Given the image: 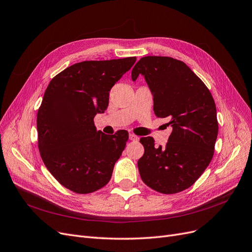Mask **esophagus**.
Segmentation results:
<instances>
[{
  "label": "esophagus",
  "mask_w": 252,
  "mask_h": 252,
  "mask_svg": "<svg viewBox=\"0 0 252 252\" xmlns=\"http://www.w3.org/2000/svg\"><path fill=\"white\" fill-rule=\"evenodd\" d=\"M129 139H130V140H133V142H135V140H138V136H136V135L133 134V133H130V134H129Z\"/></svg>",
  "instance_id": "34e87169"
}]
</instances>
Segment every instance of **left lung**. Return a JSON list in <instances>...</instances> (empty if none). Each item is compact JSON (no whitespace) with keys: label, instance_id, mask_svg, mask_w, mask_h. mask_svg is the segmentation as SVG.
Listing matches in <instances>:
<instances>
[{"label":"left lung","instance_id":"8db88e82","mask_svg":"<svg viewBox=\"0 0 252 252\" xmlns=\"http://www.w3.org/2000/svg\"><path fill=\"white\" fill-rule=\"evenodd\" d=\"M153 94L154 113L169 118L173 132L165 147H155L153 137H142L145 148L137 166L143 182L164 194L181 192L202 176L214 155L218 134L212 94L184 62L170 57L148 56L132 69Z\"/></svg>","mask_w":252,"mask_h":252}]
</instances>
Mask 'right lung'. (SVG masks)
I'll return each mask as SVG.
<instances>
[{
    "instance_id": "right-lung-1",
    "label": "right lung",
    "mask_w": 252,
    "mask_h": 252,
    "mask_svg": "<svg viewBox=\"0 0 252 252\" xmlns=\"http://www.w3.org/2000/svg\"><path fill=\"white\" fill-rule=\"evenodd\" d=\"M135 57L84 61L69 66L47 86L37 114L38 148L58 182L87 194L105 186L128 139L97 131L94 117L108 106L109 91L130 70Z\"/></svg>"
}]
</instances>
